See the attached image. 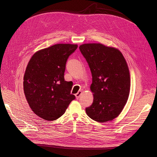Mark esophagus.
Segmentation results:
<instances>
[{"label":"esophagus","instance_id":"34e87169","mask_svg":"<svg viewBox=\"0 0 157 157\" xmlns=\"http://www.w3.org/2000/svg\"><path fill=\"white\" fill-rule=\"evenodd\" d=\"M81 91H79V92H78L75 95H76V98L78 99V98H79V97H80V95H81Z\"/></svg>","mask_w":157,"mask_h":157}]
</instances>
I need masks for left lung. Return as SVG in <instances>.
Listing matches in <instances>:
<instances>
[{
	"label": "left lung",
	"instance_id": "left-lung-1",
	"mask_svg": "<svg viewBox=\"0 0 157 157\" xmlns=\"http://www.w3.org/2000/svg\"><path fill=\"white\" fill-rule=\"evenodd\" d=\"M79 48L92 76L94 101L86 113L98 122L112 120L120 114L129 95L130 73L125 58L118 49L99 43Z\"/></svg>",
	"mask_w": 157,
	"mask_h": 157
}]
</instances>
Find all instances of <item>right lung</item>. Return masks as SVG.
Here are the masks:
<instances>
[{
    "instance_id": "1",
    "label": "right lung",
    "mask_w": 157,
    "mask_h": 157,
    "mask_svg": "<svg viewBox=\"0 0 157 157\" xmlns=\"http://www.w3.org/2000/svg\"><path fill=\"white\" fill-rule=\"evenodd\" d=\"M77 44H58L36 52L24 75L23 90L31 109L45 120H56L64 114L76 97L71 94L72 84L65 81L69 56Z\"/></svg>"
}]
</instances>
